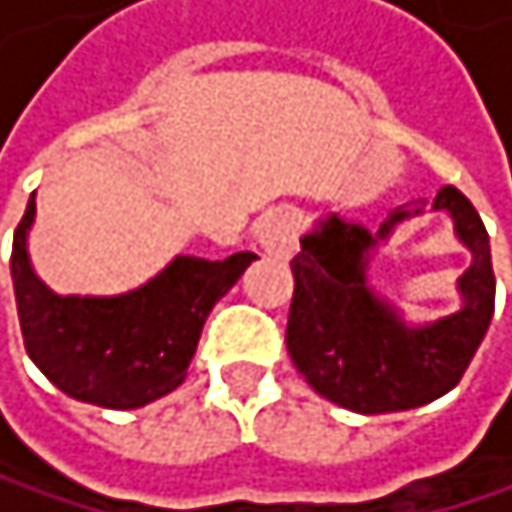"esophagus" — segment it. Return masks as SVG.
<instances>
[{
  "mask_svg": "<svg viewBox=\"0 0 512 512\" xmlns=\"http://www.w3.org/2000/svg\"><path fill=\"white\" fill-rule=\"evenodd\" d=\"M258 245L276 261H288L298 251V218L288 208H273L258 227Z\"/></svg>",
  "mask_w": 512,
  "mask_h": 512,
  "instance_id": "esophagus-1",
  "label": "esophagus"
}]
</instances>
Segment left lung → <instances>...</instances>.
I'll use <instances>...</instances> for the list:
<instances>
[{
  "label": "left lung",
  "instance_id": "obj_1",
  "mask_svg": "<svg viewBox=\"0 0 512 512\" xmlns=\"http://www.w3.org/2000/svg\"><path fill=\"white\" fill-rule=\"evenodd\" d=\"M424 205L396 208L371 233L328 211L294 254V294L285 344L294 368L328 402L359 411L421 408L455 390L495 316V273L482 218L470 199L442 187L430 211H445L470 267L458 279L461 307L442 319L411 325L402 310L371 288L368 264L399 224L424 214Z\"/></svg>",
  "mask_w": 512,
  "mask_h": 512
}]
</instances>
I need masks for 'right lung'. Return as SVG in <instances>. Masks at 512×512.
I'll return each instance as SVG.
<instances>
[{
	"instance_id": "obj_1",
	"label": "right lung",
	"mask_w": 512,
	"mask_h": 512,
	"mask_svg": "<svg viewBox=\"0 0 512 512\" xmlns=\"http://www.w3.org/2000/svg\"><path fill=\"white\" fill-rule=\"evenodd\" d=\"M36 193L11 245V282L24 347L67 396L113 411L144 408L187 378L202 325L258 254L224 261L178 254L153 279L122 294H57L33 270Z\"/></svg>"
}]
</instances>
